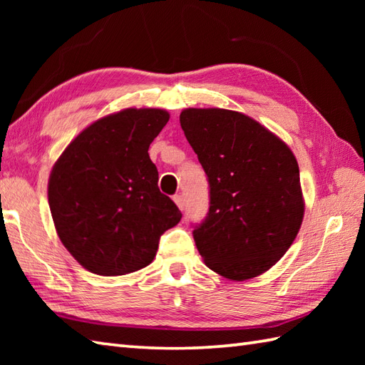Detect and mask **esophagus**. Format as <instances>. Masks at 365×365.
I'll list each match as a JSON object with an SVG mask.
<instances>
[{
    "instance_id": "esophagus-1",
    "label": "esophagus",
    "mask_w": 365,
    "mask_h": 365,
    "mask_svg": "<svg viewBox=\"0 0 365 365\" xmlns=\"http://www.w3.org/2000/svg\"><path fill=\"white\" fill-rule=\"evenodd\" d=\"M174 202L177 204L178 208H180V210H183V208H185V197L182 195H175L174 196Z\"/></svg>"
}]
</instances>
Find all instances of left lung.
<instances>
[{
	"label": "left lung",
	"mask_w": 365,
	"mask_h": 365,
	"mask_svg": "<svg viewBox=\"0 0 365 365\" xmlns=\"http://www.w3.org/2000/svg\"><path fill=\"white\" fill-rule=\"evenodd\" d=\"M180 125L210 185L207 218L192 230L205 265L232 281L265 273L304 216L290 147L250 115L222 108H188Z\"/></svg>",
	"instance_id": "left-lung-1"
}]
</instances>
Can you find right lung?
<instances>
[{"mask_svg":"<svg viewBox=\"0 0 365 365\" xmlns=\"http://www.w3.org/2000/svg\"><path fill=\"white\" fill-rule=\"evenodd\" d=\"M169 120L158 108H127L91 123L66 147L48 180L58 237L100 276L149 265L160 237L182 218L158 188L149 145Z\"/></svg>","mask_w":365,"mask_h":365,"instance_id":"obj_1","label":"right lung"}]
</instances>
